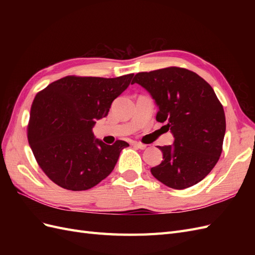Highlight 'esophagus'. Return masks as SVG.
<instances>
[{"label": "esophagus", "instance_id": "esophagus-1", "mask_svg": "<svg viewBox=\"0 0 255 255\" xmlns=\"http://www.w3.org/2000/svg\"><path fill=\"white\" fill-rule=\"evenodd\" d=\"M133 145L135 146V148L140 149V150H144L146 148V144H143V143H140V142H134Z\"/></svg>", "mask_w": 255, "mask_h": 255}]
</instances>
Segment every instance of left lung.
<instances>
[{"label":"left lung","instance_id":"1","mask_svg":"<svg viewBox=\"0 0 255 255\" xmlns=\"http://www.w3.org/2000/svg\"><path fill=\"white\" fill-rule=\"evenodd\" d=\"M149 92L158 107L156 120L174 137L157 146L163 161L151 173L174 189L196 185L212 171L222 151L226 116L211 85L187 69L169 67L137 73L132 84Z\"/></svg>","mask_w":255,"mask_h":255}]
</instances>
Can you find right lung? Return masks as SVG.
I'll return each mask as SVG.
<instances>
[{
	"label": "right lung",
	"instance_id": "add662e5",
	"mask_svg": "<svg viewBox=\"0 0 255 255\" xmlns=\"http://www.w3.org/2000/svg\"><path fill=\"white\" fill-rule=\"evenodd\" d=\"M133 76H66L36 95L27 139L38 165L58 186L87 190L114 170L128 143L117 140L106 144L94 136L92 128L106 117L113 101L128 87Z\"/></svg>",
	"mask_w": 255,
	"mask_h": 255
}]
</instances>
